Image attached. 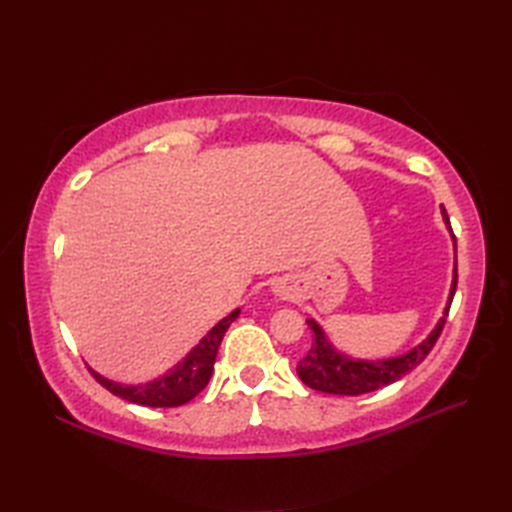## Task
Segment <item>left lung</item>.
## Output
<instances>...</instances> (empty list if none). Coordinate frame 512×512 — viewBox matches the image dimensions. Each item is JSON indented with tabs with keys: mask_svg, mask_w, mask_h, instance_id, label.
<instances>
[{
	"mask_svg": "<svg viewBox=\"0 0 512 512\" xmlns=\"http://www.w3.org/2000/svg\"><path fill=\"white\" fill-rule=\"evenodd\" d=\"M442 215H444V222H447V226L451 228L447 211L442 209ZM455 288H458V266H455V273H453L449 306L444 310V317L438 321L436 330H433L418 347H413L411 352L396 358H387V361H352V358L339 354L328 343V339H325L319 323H314L310 319L308 325L314 332L312 345L308 354L297 363L299 378L312 389L325 391V394H339V396H361L385 385L396 383L398 378L409 374L411 369H416L440 339L444 323H447V317H449Z\"/></svg>",
	"mask_w": 512,
	"mask_h": 512,
	"instance_id": "8db88e82",
	"label": "left lung"
}]
</instances>
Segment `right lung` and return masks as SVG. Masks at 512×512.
Segmentation results:
<instances>
[{
	"label": "right lung",
	"mask_w": 512,
	"mask_h": 512,
	"mask_svg": "<svg viewBox=\"0 0 512 512\" xmlns=\"http://www.w3.org/2000/svg\"><path fill=\"white\" fill-rule=\"evenodd\" d=\"M237 314L239 310L228 314L226 319L217 323L215 328L193 347L182 363H178L171 372L160 376L158 380H151L147 385H121L114 383V380L103 378L101 374H96L94 369H90V372L96 378V383H101L107 391H112L114 396L123 400L136 402V405L143 407H180L184 402L198 396L200 391L209 385L217 347H220L228 325L237 319Z\"/></svg>",
	"instance_id": "obj_1"
}]
</instances>
